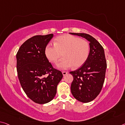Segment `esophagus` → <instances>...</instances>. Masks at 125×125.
Here are the masks:
<instances>
[{
  "label": "esophagus",
  "mask_w": 125,
  "mask_h": 125,
  "mask_svg": "<svg viewBox=\"0 0 125 125\" xmlns=\"http://www.w3.org/2000/svg\"><path fill=\"white\" fill-rule=\"evenodd\" d=\"M62 74L63 76H65V75H66L67 74V72H66V71H63Z\"/></svg>",
  "instance_id": "1"
}]
</instances>
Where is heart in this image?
Returning <instances> with one entry per match:
<instances>
[{"label":"heart","instance_id":"heart-1","mask_svg":"<svg viewBox=\"0 0 125 125\" xmlns=\"http://www.w3.org/2000/svg\"><path fill=\"white\" fill-rule=\"evenodd\" d=\"M90 51L87 41L74 35L64 34L55 39L54 45L47 44L44 49V54L49 62L56 64L62 54L63 58L57 67L67 70L73 66L78 68L83 65L88 58Z\"/></svg>","mask_w":125,"mask_h":125}]
</instances>
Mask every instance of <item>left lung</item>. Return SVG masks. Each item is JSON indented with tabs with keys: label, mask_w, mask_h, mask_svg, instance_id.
I'll return each instance as SVG.
<instances>
[{
	"label": "left lung",
	"mask_w": 125,
	"mask_h": 125,
	"mask_svg": "<svg viewBox=\"0 0 125 125\" xmlns=\"http://www.w3.org/2000/svg\"><path fill=\"white\" fill-rule=\"evenodd\" d=\"M86 39L90 42V54L86 62L77 70L70 72L73 77L71 91L73 97L81 102L92 101L100 94L105 78L107 63L104 48L91 35L71 33Z\"/></svg>",
	"instance_id": "1"
}]
</instances>
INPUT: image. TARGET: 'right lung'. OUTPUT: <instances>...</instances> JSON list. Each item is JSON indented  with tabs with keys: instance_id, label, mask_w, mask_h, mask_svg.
<instances>
[{
	"instance_id": "obj_1",
	"label": "right lung",
	"mask_w": 125,
	"mask_h": 125,
	"mask_svg": "<svg viewBox=\"0 0 125 125\" xmlns=\"http://www.w3.org/2000/svg\"><path fill=\"white\" fill-rule=\"evenodd\" d=\"M53 37V34L35 35L21 45L16 55L21 87L31 100L38 104H47L54 98L63 77L44 54L45 47Z\"/></svg>"
}]
</instances>
